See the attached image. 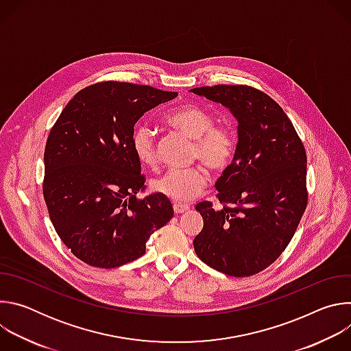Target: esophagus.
<instances>
[{
    "mask_svg": "<svg viewBox=\"0 0 351 351\" xmlns=\"http://www.w3.org/2000/svg\"><path fill=\"white\" fill-rule=\"evenodd\" d=\"M187 210H190V206H187V204H180V203L173 204V211H175V214H183V213H186Z\"/></svg>",
    "mask_w": 351,
    "mask_h": 351,
    "instance_id": "obj_1",
    "label": "esophagus"
}]
</instances>
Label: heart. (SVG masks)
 <instances>
[{
	"mask_svg": "<svg viewBox=\"0 0 351 351\" xmlns=\"http://www.w3.org/2000/svg\"><path fill=\"white\" fill-rule=\"evenodd\" d=\"M165 122L194 140L191 158L199 160L213 172H223L233 161L236 152L234 133L226 126H215V118L207 110L183 104L165 115ZM132 148L136 158L147 167L157 164V145L153 129L147 123H137L132 133ZM210 182L203 167L169 169L156 178L153 189L178 203H187L202 194Z\"/></svg>",
	"mask_w": 351,
	"mask_h": 351,
	"instance_id": "heart-1",
	"label": "heart"
}]
</instances>
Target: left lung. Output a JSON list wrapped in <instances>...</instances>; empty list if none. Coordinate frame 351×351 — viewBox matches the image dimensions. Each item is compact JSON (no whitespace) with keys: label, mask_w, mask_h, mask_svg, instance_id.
Wrapping results in <instances>:
<instances>
[{"label":"left lung","mask_w":351,"mask_h":351,"mask_svg":"<svg viewBox=\"0 0 351 351\" xmlns=\"http://www.w3.org/2000/svg\"><path fill=\"white\" fill-rule=\"evenodd\" d=\"M229 108L239 141L232 164L217 180L218 199L195 206L204 226L194 240L198 258L236 278L278 260L307 207V156L293 123L265 93L243 84L190 90Z\"/></svg>","instance_id":"obj_1"}]
</instances>
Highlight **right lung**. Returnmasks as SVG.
Segmentation results:
<instances>
[{"mask_svg": "<svg viewBox=\"0 0 351 351\" xmlns=\"http://www.w3.org/2000/svg\"><path fill=\"white\" fill-rule=\"evenodd\" d=\"M176 91L125 82L80 90L66 104L44 149L43 194L58 236L73 256L117 268L145 253V243L173 217L169 198L145 189L132 148L134 123Z\"/></svg>", "mask_w": 351, "mask_h": 351, "instance_id": "right-lung-1", "label": "right lung"}]
</instances>
